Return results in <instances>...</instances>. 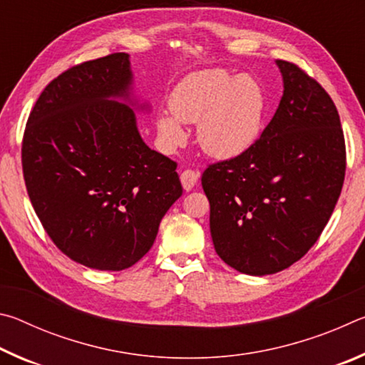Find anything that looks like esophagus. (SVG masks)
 <instances>
[{
	"label": "esophagus",
	"instance_id": "34e87169",
	"mask_svg": "<svg viewBox=\"0 0 365 365\" xmlns=\"http://www.w3.org/2000/svg\"><path fill=\"white\" fill-rule=\"evenodd\" d=\"M197 178H200V172L191 170V169L183 170L180 174V182H182L183 190H187V191L193 190L195 185L197 183Z\"/></svg>",
	"mask_w": 365,
	"mask_h": 365
}]
</instances>
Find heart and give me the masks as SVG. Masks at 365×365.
I'll return each mask as SVG.
<instances>
[{
    "label": "heart",
    "mask_w": 365,
    "mask_h": 365,
    "mask_svg": "<svg viewBox=\"0 0 365 365\" xmlns=\"http://www.w3.org/2000/svg\"><path fill=\"white\" fill-rule=\"evenodd\" d=\"M169 108L156 114L165 150L172 151L187 141L185 123H197V143L202 150L212 158L232 159L261 137L267 101L255 77L206 69L190 73L175 85Z\"/></svg>",
    "instance_id": "b5f03b06"
}]
</instances>
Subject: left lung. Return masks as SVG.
<instances>
[{
    "label": "left lung",
    "instance_id": "left-lung-1",
    "mask_svg": "<svg viewBox=\"0 0 365 365\" xmlns=\"http://www.w3.org/2000/svg\"><path fill=\"white\" fill-rule=\"evenodd\" d=\"M277 66L283 96L261 138L201 177L215 252L248 275L277 274L299 261L319 240L344 182L335 103L296 64L279 59Z\"/></svg>",
    "mask_w": 365,
    "mask_h": 365
}]
</instances>
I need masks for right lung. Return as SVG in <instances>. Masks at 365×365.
Listing matches in <instances>:
<instances>
[{"label": "right lung", "mask_w": 365, "mask_h": 365, "mask_svg": "<svg viewBox=\"0 0 365 365\" xmlns=\"http://www.w3.org/2000/svg\"><path fill=\"white\" fill-rule=\"evenodd\" d=\"M132 83L127 53L73 66L41 91L24 132L35 212L53 243L90 269L138 262L183 191L177 163L141 138Z\"/></svg>", "instance_id": "1"}]
</instances>
